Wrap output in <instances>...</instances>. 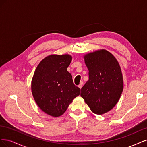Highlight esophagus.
Here are the masks:
<instances>
[{
	"label": "esophagus",
	"mask_w": 147,
	"mask_h": 147,
	"mask_svg": "<svg viewBox=\"0 0 147 147\" xmlns=\"http://www.w3.org/2000/svg\"><path fill=\"white\" fill-rule=\"evenodd\" d=\"M83 82L82 81V82H80V84H79V85H78V87L80 88H82V86H83Z\"/></svg>",
	"instance_id": "1"
}]
</instances>
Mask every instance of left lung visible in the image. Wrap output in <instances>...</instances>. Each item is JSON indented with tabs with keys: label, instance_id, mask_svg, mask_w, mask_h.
Masks as SVG:
<instances>
[{
	"label": "left lung",
	"instance_id": "left-lung-1",
	"mask_svg": "<svg viewBox=\"0 0 147 147\" xmlns=\"http://www.w3.org/2000/svg\"><path fill=\"white\" fill-rule=\"evenodd\" d=\"M89 79L80 96L92 112L102 115L117 104L123 90L121 67L115 56L105 50L89 53L84 56Z\"/></svg>",
	"mask_w": 147,
	"mask_h": 147
}]
</instances>
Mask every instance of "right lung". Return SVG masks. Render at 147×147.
Instances as JSON below:
<instances>
[{"mask_svg": "<svg viewBox=\"0 0 147 147\" xmlns=\"http://www.w3.org/2000/svg\"><path fill=\"white\" fill-rule=\"evenodd\" d=\"M72 59L70 55H49L40 61L33 75L34 99L43 112L53 117L64 114L80 92L67 71Z\"/></svg>", "mask_w": 147, "mask_h": 147, "instance_id": "obj_1", "label": "right lung"}]
</instances>
